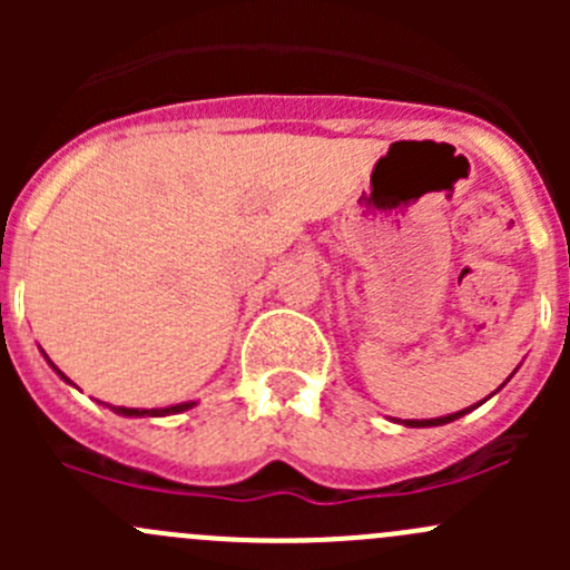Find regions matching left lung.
Here are the masks:
<instances>
[{"label":"left lung","instance_id":"obj_1","mask_svg":"<svg viewBox=\"0 0 570 570\" xmlns=\"http://www.w3.org/2000/svg\"><path fill=\"white\" fill-rule=\"evenodd\" d=\"M508 383V381H504ZM502 383V386H504ZM499 386V389H502ZM476 405H480V402H476ZM476 405H471V407H476ZM471 407H463V411H458V413H450V416H439V419H405V428H439V424H450V422H455V419H461L463 413H469Z\"/></svg>","mask_w":570,"mask_h":570}]
</instances>
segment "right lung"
<instances>
[{"label":"right lung","instance_id":"obj_1","mask_svg":"<svg viewBox=\"0 0 570 570\" xmlns=\"http://www.w3.org/2000/svg\"><path fill=\"white\" fill-rule=\"evenodd\" d=\"M46 361H49V358H46ZM49 364H51V361H49ZM51 366H55V364H51ZM55 372H57V375L62 377V381L71 383V381H68L66 375H62L60 370H57V366H55ZM193 405H195V402H181V405H170V407H151V411H146V407H120V405H118V407L109 405V407H112L115 413H120V416H170V413L189 411V407H193Z\"/></svg>","mask_w":570,"mask_h":570}]
</instances>
